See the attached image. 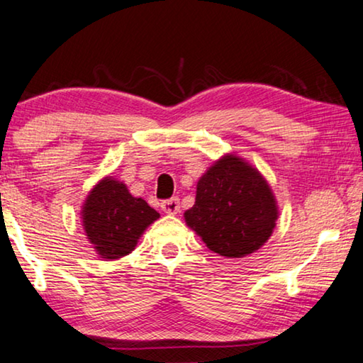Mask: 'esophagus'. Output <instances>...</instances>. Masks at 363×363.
Listing matches in <instances>:
<instances>
[{
  "label": "esophagus",
  "mask_w": 363,
  "mask_h": 363,
  "mask_svg": "<svg viewBox=\"0 0 363 363\" xmlns=\"http://www.w3.org/2000/svg\"><path fill=\"white\" fill-rule=\"evenodd\" d=\"M160 209H162L165 213H169V216H175V213L180 212V201H178V198H170L167 201H162V203H160Z\"/></svg>",
  "instance_id": "34e87169"
}]
</instances>
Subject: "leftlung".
Here are the masks:
<instances>
[{"label":"left lung","mask_w":363,"mask_h":363,"mask_svg":"<svg viewBox=\"0 0 363 363\" xmlns=\"http://www.w3.org/2000/svg\"><path fill=\"white\" fill-rule=\"evenodd\" d=\"M278 216L277 198L265 177L228 152L199 178L194 206L183 217L211 251L241 259L269 241Z\"/></svg>","instance_id":"1"}]
</instances>
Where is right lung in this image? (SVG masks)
Here are the masks:
<instances>
[{"label": "right lung", "instance_id": "obj_1", "mask_svg": "<svg viewBox=\"0 0 363 363\" xmlns=\"http://www.w3.org/2000/svg\"><path fill=\"white\" fill-rule=\"evenodd\" d=\"M86 240L101 259H121L133 251L138 240L160 217L145 199L135 198L127 185L106 175L85 198L80 211Z\"/></svg>", "mask_w": 363, "mask_h": 363}]
</instances>
